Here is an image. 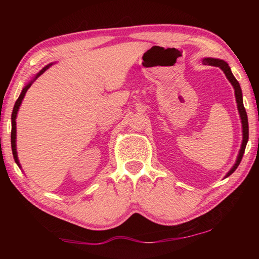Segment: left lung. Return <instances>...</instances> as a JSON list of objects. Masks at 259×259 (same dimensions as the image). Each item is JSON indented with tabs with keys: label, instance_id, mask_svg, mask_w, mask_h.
Instances as JSON below:
<instances>
[{
	"label": "left lung",
	"instance_id": "1",
	"mask_svg": "<svg viewBox=\"0 0 259 259\" xmlns=\"http://www.w3.org/2000/svg\"><path fill=\"white\" fill-rule=\"evenodd\" d=\"M202 64L203 65H209V66H216L222 69L224 72L225 76L227 77V80L231 82V84L234 88V95H235V99H236V104H238V111L241 117V123H242V144H241L240 151L238 157H236V161L234 165L232 166L231 170L226 174L225 178L231 176L232 174L235 171V169L238 168L241 160H242L243 153L245 150V146H247L248 139H249V125H248V116H247V112H245L244 106H243V99H242V90H241V87L239 84V82L236 81V78L234 77L233 74H232L231 68L229 66V64L226 61L222 60V59H217V58H203L202 59Z\"/></svg>",
	"mask_w": 259,
	"mask_h": 259
}]
</instances>
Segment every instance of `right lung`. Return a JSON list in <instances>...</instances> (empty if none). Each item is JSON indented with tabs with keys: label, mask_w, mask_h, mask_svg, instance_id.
<instances>
[{
	"label": "right lung",
	"mask_w": 259,
	"mask_h": 259,
	"mask_svg": "<svg viewBox=\"0 0 259 259\" xmlns=\"http://www.w3.org/2000/svg\"><path fill=\"white\" fill-rule=\"evenodd\" d=\"M54 65V63H51L49 65H47L46 67H43L40 72H38L37 74H35V76L30 80L29 82H27L25 84V87L23 88V90H21V93L19 95L18 99H17V102L15 104L14 106V111H12V114H11V148H12V154H14V159H15V162L17 164H18L19 168H21V165L19 163V160H18V153H17V123H16V119H17V114H18V111H19V107L21 103H23V99L25 97L26 93H27V90L29 89V87L32 85V83L36 80V78L42 75L43 73H45L48 68H49L50 66H52Z\"/></svg>",
	"instance_id": "right-lung-1"
}]
</instances>
